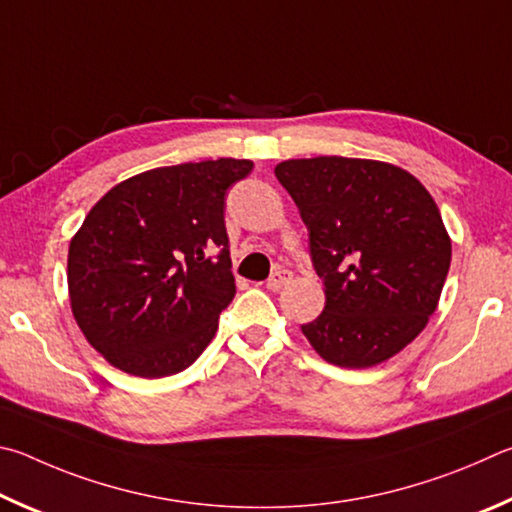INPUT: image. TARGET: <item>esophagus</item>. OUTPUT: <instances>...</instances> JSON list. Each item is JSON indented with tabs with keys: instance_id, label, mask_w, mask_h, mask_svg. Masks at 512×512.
<instances>
[{
	"instance_id": "esophagus-1",
	"label": "esophagus",
	"mask_w": 512,
	"mask_h": 512,
	"mask_svg": "<svg viewBox=\"0 0 512 512\" xmlns=\"http://www.w3.org/2000/svg\"><path fill=\"white\" fill-rule=\"evenodd\" d=\"M292 281V272L288 270H276L270 279H267V290H281L285 283Z\"/></svg>"
}]
</instances>
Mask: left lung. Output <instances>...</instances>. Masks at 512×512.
Listing matches in <instances>:
<instances>
[{
	"label": "left lung",
	"instance_id": "1",
	"mask_svg": "<svg viewBox=\"0 0 512 512\" xmlns=\"http://www.w3.org/2000/svg\"><path fill=\"white\" fill-rule=\"evenodd\" d=\"M299 206L324 312L301 330L326 362L369 369L423 333L441 299L452 240L427 188L375 159L310 157L276 164Z\"/></svg>",
	"mask_w": 512,
	"mask_h": 512
}]
</instances>
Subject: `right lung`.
<instances>
[{
  "mask_svg": "<svg viewBox=\"0 0 512 512\" xmlns=\"http://www.w3.org/2000/svg\"><path fill=\"white\" fill-rule=\"evenodd\" d=\"M251 168L227 157L152 168L87 213L69 242L71 312L119 371L166 378L209 346L236 294L224 195Z\"/></svg>",
  "mask_w": 512,
  "mask_h": 512,
  "instance_id": "add662e5",
  "label": "right lung"
}]
</instances>
